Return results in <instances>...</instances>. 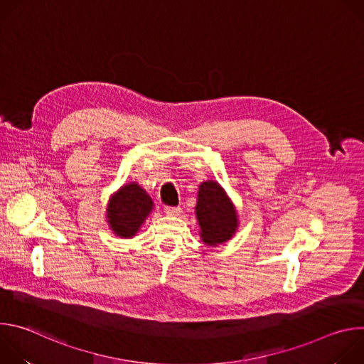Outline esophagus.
Returning <instances> with one entry per match:
<instances>
[{
  "label": "esophagus",
  "mask_w": 364,
  "mask_h": 364,
  "mask_svg": "<svg viewBox=\"0 0 364 364\" xmlns=\"http://www.w3.org/2000/svg\"><path fill=\"white\" fill-rule=\"evenodd\" d=\"M164 212L167 216H178L181 213V209L180 207H166Z\"/></svg>",
  "instance_id": "1"
}]
</instances>
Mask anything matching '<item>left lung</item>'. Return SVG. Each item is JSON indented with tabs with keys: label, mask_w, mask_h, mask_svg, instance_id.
I'll list each match as a JSON object with an SVG mask.
<instances>
[{
	"label": "left lung",
	"mask_w": 364,
	"mask_h": 364,
	"mask_svg": "<svg viewBox=\"0 0 364 364\" xmlns=\"http://www.w3.org/2000/svg\"><path fill=\"white\" fill-rule=\"evenodd\" d=\"M194 209L200 237L207 246L226 243L235 236L239 228L237 210L218 181L207 180L198 186Z\"/></svg>",
	"instance_id": "obj_1"
}]
</instances>
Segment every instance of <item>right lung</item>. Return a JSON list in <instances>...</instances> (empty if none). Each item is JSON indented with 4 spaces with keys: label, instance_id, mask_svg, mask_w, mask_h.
<instances>
[{
    "label": "right lung",
    "instance_id": "add662e5",
    "mask_svg": "<svg viewBox=\"0 0 364 364\" xmlns=\"http://www.w3.org/2000/svg\"><path fill=\"white\" fill-rule=\"evenodd\" d=\"M152 209L154 201L149 194L138 183L131 181L109 197L107 222L117 236L131 239L139 232Z\"/></svg>",
    "mask_w": 364,
    "mask_h": 364
}]
</instances>
